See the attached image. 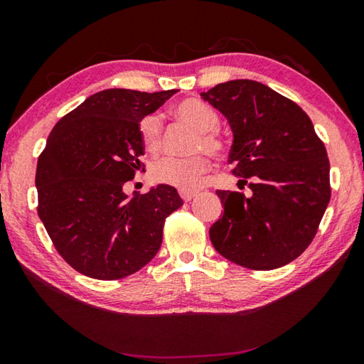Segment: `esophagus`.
Segmentation results:
<instances>
[{"mask_svg": "<svg viewBox=\"0 0 364 364\" xmlns=\"http://www.w3.org/2000/svg\"><path fill=\"white\" fill-rule=\"evenodd\" d=\"M196 194H197V193H194V191H180V196H181V199H183L184 202L193 200L194 197H196Z\"/></svg>", "mask_w": 364, "mask_h": 364, "instance_id": "esophagus-1", "label": "esophagus"}]
</instances>
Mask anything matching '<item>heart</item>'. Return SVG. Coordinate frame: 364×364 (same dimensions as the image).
Listing matches in <instances>:
<instances>
[{
	"label": "heart",
	"mask_w": 364,
	"mask_h": 364,
	"mask_svg": "<svg viewBox=\"0 0 364 364\" xmlns=\"http://www.w3.org/2000/svg\"><path fill=\"white\" fill-rule=\"evenodd\" d=\"M173 114L199 133L196 141V152H207L210 156H221L225 152V141L218 136L220 117L208 104L199 100H186L176 104ZM141 143L149 152H157L162 146V120L159 115H147L139 122ZM208 171V162L204 157L176 159L162 157L151 165L149 175L156 183L170 184L180 191H196L204 183Z\"/></svg>",
	"instance_id": "heart-1"
}]
</instances>
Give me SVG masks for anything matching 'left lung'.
Listing matches in <instances>:
<instances>
[{"instance_id":"8db88e82","label":"left lung","mask_w":364,"mask_h":364,"mask_svg":"<svg viewBox=\"0 0 364 364\" xmlns=\"http://www.w3.org/2000/svg\"><path fill=\"white\" fill-rule=\"evenodd\" d=\"M200 96L230 123L232 173L252 178L250 197L217 191L225 210L208 231L213 247L244 268L284 267L310 245L329 204L323 141L297 104L254 80Z\"/></svg>"}]
</instances>
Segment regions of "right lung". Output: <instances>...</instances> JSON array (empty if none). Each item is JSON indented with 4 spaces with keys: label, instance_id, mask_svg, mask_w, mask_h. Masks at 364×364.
Returning a JSON list of instances; mask_svg holds the SVG:
<instances>
[{
    "label": "right lung",
    "instance_id": "right-lung-1",
    "mask_svg": "<svg viewBox=\"0 0 364 364\" xmlns=\"http://www.w3.org/2000/svg\"><path fill=\"white\" fill-rule=\"evenodd\" d=\"M176 91L104 90L49 133L36 165L38 217L60 257L78 273L122 279L159 252L165 218L183 205L180 194L157 184L128 197L123 184L144 167L139 122Z\"/></svg>",
    "mask_w": 364,
    "mask_h": 364
}]
</instances>
